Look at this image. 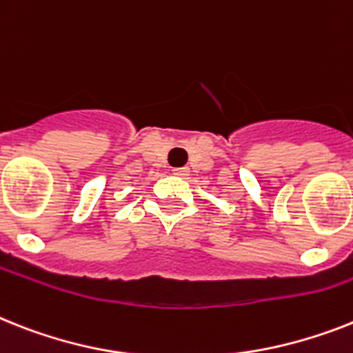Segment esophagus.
Masks as SVG:
<instances>
[{
  "label": "esophagus",
  "mask_w": 353,
  "mask_h": 353,
  "mask_svg": "<svg viewBox=\"0 0 353 353\" xmlns=\"http://www.w3.org/2000/svg\"><path fill=\"white\" fill-rule=\"evenodd\" d=\"M173 173L174 174H180V176H185V174L189 173V170H188V168H174Z\"/></svg>",
  "instance_id": "obj_1"
}]
</instances>
